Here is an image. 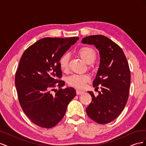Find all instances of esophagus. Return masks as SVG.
<instances>
[{"mask_svg": "<svg viewBox=\"0 0 146 146\" xmlns=\"http://www.w3.org/2000/svg\"><path fill=\"white\" fill-rule=\"evenodd\" d=\"M83 91H82V90H76V93L77 95H80V94H83L84 93Z\"/></svg>", "mask_w": 146, "mask_h": 146, "instance_id": "esophagus-1", "label": "esophagus"}]
</instances>
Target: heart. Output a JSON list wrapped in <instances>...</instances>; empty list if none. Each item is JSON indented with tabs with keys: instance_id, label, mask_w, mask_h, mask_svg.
Wrapping results in <instances>:
<instances>
[{
	"instance_id": "obj_1",
	"label": "heart",
	"mask_w": 146,
	"mask_h": 146,
	"mask_svg": "<svg viewBox=\"0 0 146 146\" xmlns=\"http://www.w3.org/2000/svg\"><path fill=\"white\" fill-rule=\"evenodd\" d=\"M78 55L88 64H91L96 58V52L92 48L88 47H84L79 49ZM70 56L69 54H64L61 57L59 64L61 69L66 71L69 67ZM90 77L87 74H73L68 77L67 82L70 86L76 88H82L85 83L90 81Z\"/></svg>"
}]
</instances>
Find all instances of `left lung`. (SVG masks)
<instances>
[{"label": "left lung", "instance_id": "obj_1", "mask_svg": "<svg viewBox=\"0 0 146 146\" xmlns=\"http://www.w3.org/2000/svg\"><path fill=\"white\" fill-rule=\"evenodd\" d=\"M83 44L94 45L99 52L100 65L93 86L101 92L95 96L88 91L92 102L86 108L96 122L105 124L114 120L124 108L129 95L130 71L122 48L104 35H91L83 38ZM95 89V90H96Z\"/></svg>", "mask_w": 146, "mask_h": 146}]
</instances>
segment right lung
<instances>
[{
  "mask_svg": "<svg viewBox=\"0 0 146 146\" xmlns=\"http://www.w3.org/2000/svg\"><path fill=\"white\" fill-rule=\"evenodd\" d=\"M78 39L42 38L27 48L21 57L15 76L17 96L24 113L39 127L55 126L76 96L72 87L61 88L65 82L58 78L62 76L60 59ZM52 90L55 91V95Z\"/></svg>",
  "mask_w": 146,
  "mask_h": 146,
  "instance_id": "add662e5",
  "label": "right lung"
}]
</instances>
